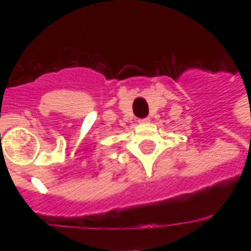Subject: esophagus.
<instances>
[{"mask_svg": "<svg viewBox=\"0 0 251 251\" xmlns=\"http://www.w3.org/2000/svg\"><path fill=\"white\" fill-rule=\"evenodd\" d=\"M139 124H147V122H150V118L149 117H146V118H141V120H139Z\"/></svg>", "mask_w": 251, "mask_h": 251, "instance_id": "34e87169", "label": "esophagus"}]
</instances>
